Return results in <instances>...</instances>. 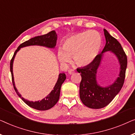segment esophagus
Segmentation results:
<instances>
[{
    "mask_svg": "<svg viewBox=\"0 0 135 135\" xmlns=\"http://www.w3.org/2000/svg\"><path fill=\"white\" fill-rule=\"evenodd\" d=\"M74 73H75V70L73 69H70L68 70V73H69L70 75H71V74H73Z\"/></svg>",
    "mask_w": 135,
    "mask_h": 135,
    "instance_id": "obj_1",
    "label": "esophagus"
}]
</instances>
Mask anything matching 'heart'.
Instances as JSON below:
<instances>
[{
  "label": "heart",
  "instance_id": "obj_1",
  "mask_svg": "<svg viewBox=\"0 0 135 135\" xmlns=\"http://www.w3.org/2000/svg\"><path fill=\"white\" fill-rule=\"evenodd\" d=\"M102 44L100 34L95 30H87L71 36L64 41L57 53L60 62L69 63L73 57L74 62L79 67L88 65L95 60Z\"/></svg>",
  "mask_w": 135,
  "mask_h": 135
}]
</instances>
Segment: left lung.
<instances>
[{"label":"left lung","instance_id":"1","mask_svg":"<svg viewBox=\"0 0 135 135\" xmlns=\"http://www.w3.org/2000/svg\"><path fill=\"white\" fill-rule=\"evenodd\" d=\"M104 34L106 42L102 54H98L89 65L77 68V71L81 73V76L79 85L80 99L85 106L92 109L105 107L120 92L124 83L127 66V57L121 45L106 29H104ZM109 50L114 53L118 59L121 65V71L119 78L114 84L106 88H102L96 83V70L99 65L103 53Z\"/></svg>","mask_w":135,"mask_h":135}]
</instances>
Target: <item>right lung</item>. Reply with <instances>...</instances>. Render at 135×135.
Wrapping results in <instances>:
<instances>
[{
    "mask_svg": "<svg viewBox=\"0 0 135 135\" xmlns=\"http://www.w3.org/2000/svg\"><path fill=\"white\" fill-rule=\"evenodd\" d=\"M57 41V35L56 32L54 30L49 32V33L45 34L43 35L37 36V37H33L32 38H30L29 40L25 41L21 44L18 48L15 51L13 55L12 59L10 60V71L11 73V79H12V83L13 86H14V89L15 92L20 97H21V95L17 90V89L15 86L14 78H13V62L14 60L15 56L16 55V52L20 50L21 48L25 47L27 46H30V45H40V46H44L48 47V48H54V46L56 45ZM66 79L65 74L62 73H60L59 75V78L57 79L56 85L54 87V89L51 91V92L46 97L43 98L41 101L38 102H30L28 100L24 99V98L21 97L22 101L25 103L27 104L30 107L37 110H40V111H45L48 110L50 108H52L57 103L60 97V88L62 83L64 82V81Z\"/></svg>",
    "mask_w": 135,
    "mask_h": 135,
    "instance_id": "right-lung-1",
    "label": "right lung"
}]
</instances>
